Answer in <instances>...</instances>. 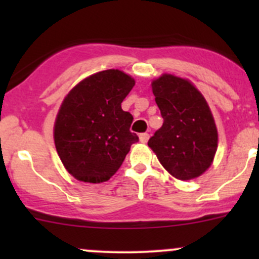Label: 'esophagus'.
<instances>
[{"label": "esophagus", "instance_id": "esophagus-1", "mask_svg": "<svg viewBox=\"0 0 259 259\" xmlns=\"http://www.w3.org/2000/svg\"><path fill=\"white\" fill-rule=\"evenodd\" d=\"M139 140L140 143H146L149 140V134H146V133H143V134L139 135Z\"/></svg>", "mask_w": 259, "mask_h": 259}]
</instances>
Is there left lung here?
I'll use <instances>...</instances> for the list:
<instances>
[{
	"label": "left lung",
	"mask_w": 259,
	"mask_h": 259,
	"mask_svg": "<svg viewBox=\"0 0 259 259\" xmlns=\"http://www.w3.org/2000/svg\"><path fill=\"white\" fill-rule=\"evenodd\" d=\"M151 90L164 122L148 145L174 178L195 179L209 169L218 148V130L209 105L194 83L163 74Z\"/></svg>",
	"instance_id": "8db88e82"
}]
</instances>
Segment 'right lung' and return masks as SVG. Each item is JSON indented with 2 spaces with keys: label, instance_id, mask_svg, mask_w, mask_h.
<instances>
[{
  "label": "right lung",
  "instance_id": "add662e5",
  "mask_svg": "<svg viewBox=\"0 0 259 259\" xmlns=\"http://www.w3.org/2000/svg\"><path fill=\"white\" fill-rule=\"evenodd\" d=\"M135 80L121 70H105L81 80L67 93L54 125V142L65 169L83 183H104L119 170L130 146L132 114L121 103Z\"/></svg>",
  "mask_w": 259,
  "mask_h": 259
}]
</instances>
